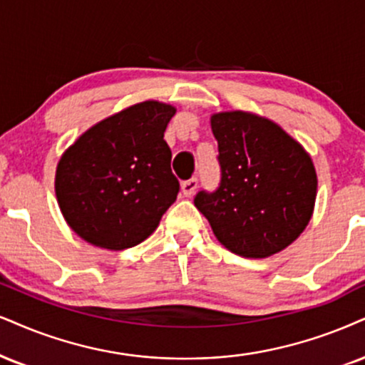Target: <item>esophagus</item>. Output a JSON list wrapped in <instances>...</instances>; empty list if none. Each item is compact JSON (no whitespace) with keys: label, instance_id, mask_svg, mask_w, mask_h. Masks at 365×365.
I'll return each instance as SVG.
<instances>
[{"label":"esophagus","instance_id":"obj_1","mask_svg":"<svg viewBox=\"0 0 365 365\" xmlns=\"http://www.w3.org/2000/svg\"><path fill=\"white\" fill-rule=\"evenodd\" d=\"M196 190H197V179L196 178H191V179H187V181L182 182V195L186 197H191L196 192Z\"/></svg>","mask_w":365,"mask_h":365}]
</instances>
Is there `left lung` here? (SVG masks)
Segmentation results:
<instances>
[{"label": "left lung", "instance_id": "8db88e82", "mask_svg": "<svg viewBox=\"0 0 365 365\" xmlns=\"http://www.w3.org/2000/svg\"><path fill=\"white\" fill-rule=\"evenodd\" d=\"M220 182L195 206L233 254L262 259L286 249L312 218L317 173L309 155L281 127L232 111L211 116Z\"/></svg>", "mask_w": 365, "mask_h": 365}]
</instances>
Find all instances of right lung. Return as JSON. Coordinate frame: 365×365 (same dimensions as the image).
<instances>
[{
	"label": "right lung",
	"mask_w": 365,
	"mask_h": 365,
	"mask_svg": "<svg viewBox=\"0 0 365 365\" xmlns=\"http://www.w3.org/2000/svg\"><path fill=\"white\" fill-rule=\"evenodd\" d=\"M174 113L169 105L138 103L94 125L64 152L56 195L81 238L123 250L155 230L181 187L164 140Z\"/></svg>",
	"instance_id": "obj_1"
}]
</instances>
